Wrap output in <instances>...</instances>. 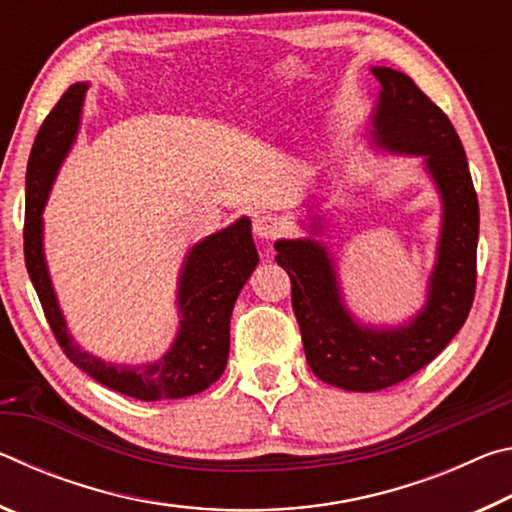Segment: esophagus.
Returning a JSON list of instances; mask_svg holds the SVG:
<instances>
[{
  "instance_id": "obj_1",
  "label": "esophagus",
  "mask_w": 512,
  "mask_h": 512,
  "mask_svg": "<svg viewBox=\"0 0 512 512\" xmlns=\"http://www.w3.org/2000/svg\"><path fill=\"white\" fill-rule=\"evenodd\" d=\"M253 230L259 239H275L282 232V223L273 214H262L253 221Z\"/></svg>"
}]
</instances>
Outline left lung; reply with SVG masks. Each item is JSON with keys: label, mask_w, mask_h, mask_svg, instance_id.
I'll list each match as a JSON object with an SVG mask.
<instances>
[{"label": "left lung", "mask_w": 512, "mask_h": 512, "mask_svg": "<svg viewBox=\"0 0 512 512\" xmlns=\"http://www.w3.org/2000/svg\"><path fill=\"white\" fill-rule=\"evenodd\" d=\"M372 74L381 83L379 140L388 149L424 155L443 194V237L427 307L400 329L359 327L341 305L325 248L309 239L275 244V262L291 277V305L311 372L325 384L363 393L400 384L422 370L465 325L476 291L479 244V201L452 121L411 76L391 67H375Z\"/></svg>", "instance_id": "obj_1"}]
</instances>
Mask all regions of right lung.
I'll use <instances>...</instances> for the list:
<instances>
[{"mask_svg":"<svg viewBox=\"0 0 512 512\" xmlns=\"http://www.w3.org/2000/svg\"><path fill=\"white\" fill-rule=\"evenodd\" d=\"M88 85L74 83L42 121L27 167V210H24V262L36 287L42 311L65 357L110 391L135 400H178L205 391L221 377L230 350V316L235 300L259 262L250 221L207 237L194 246L180 277V332L160 361L144 366H110L76 348L51 289L42 255V207L60 160L74 142Z\"/></svg>","mask_w":512,"mask_h":512,"instance_id":"right-lung-1","label":"right lung"}]
</instances>
